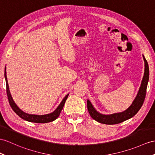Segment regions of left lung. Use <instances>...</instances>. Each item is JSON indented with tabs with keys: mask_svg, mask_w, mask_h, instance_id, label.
I'll return each instance as SVG.
<instances>
[{
	"mask_svg": "<svg viewBox=\"0 0 155 155\" xmlns=\"http://www.w3.org/2000/svg\"><path fill=\"white\" fill-rule=\"evenodd\" d=\"M143 57L145 62L144 75H143L141 87L139 89L137 95L133 101V103H132L131 106L124 112L114 113V114L109 115H105L101 114L99 112H97L95 108L93 107L91 103L89 100H87V104L88 111L92 118L96 120L97 122L101 124L112 125V124L121 123L125 121V120L132 118V117L137 114V112L139 110V109L142 107L143 102H144L146 95L147 84H148L149 78V69L148 63H147V61L143 55Z\"/></svg>",
	"mask_w": 155,
	"mask_h": 155,
	"instance_id": "1",
	"label": "left lung"
}]
</instances>
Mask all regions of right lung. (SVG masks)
Instances as JSON below:
<instances>
[{"mask_svg":"<svg viewBox=\"0 0 155 155\" xmlns=\"http://www.w3.org/2000/svg\"><path fill=\"white\" fill-rule=\"evenodd\" d=\"M5 80H6V93H7V96H8L10 105V107H12V110L16 112V114H17L20 117V118L28 122L44 124V123H48V122L54 121V120H55L59 116L60 112H61L62 110L64 105L65 104V102L67 99L68 97L69 94H68V95L64 98L61 103H60V104L58 105V107L56 108V110L54 112L50 113V114H45V115L29 114H28V113L23 112L21 109H20V108H19L16 104V103H14L12 97L11 96V94L9 90L8 80H7V77H6V67H5Z\"/></svg>","mask_w":155,"mask_h":155,"instance_id":"add662e5","label":"right lung"}]
</instances>
